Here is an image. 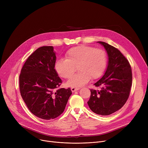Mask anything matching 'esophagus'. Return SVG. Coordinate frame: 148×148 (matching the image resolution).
<instances>
[{"label":"esophagus","mask_w":148,"mask_h":148,"mask_svg":"<svg viewBox=\"0 0 148 148\" xmlns=\"http://www.w3.org/2000/svg\"><path fill=\"white\" fill-rule=\"evenodd\" d=\"M71 89V91H72L73 92H75V91H76V90H79V89H80V88H75V87H72Z\"/></svg>","instance_id":"1"}]
</instances>
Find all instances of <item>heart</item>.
I'll return each instance as SVG.
<instances>
[{
  "instance_id": "b5f03b06",
  "label": "heart",
  "mask_w": 148,
  "mask_h": 148,
  "mask_svg": "<svg viewBox=\"0 0 148 148\" xmlns=\"http://www.w3.org/2000/svg\"><path fill=\"white\" fill-rule=\"evenodd\" d=\"M107 61V54L104 50L79 45L68 50L65 53V59L57 60L54 68L62 78L69 79L77 67L78 73L67 82V85L80 86L88 83L90 79L99 78L105 71Z\"/></svg>"
}]
</instances>
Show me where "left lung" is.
I'll use <instances>...</instances> for the list:
<instances>
[{
    "label": "left lung",
    "instance_id": "obj_1",
    "mask_svg": "<svg viewBox=\"0 0 148 148\" xmlns=\"http://www.w3.org/2000/svg\"><path fill=\"white\" fill-rule=\"evenodd\" d=\"M107 51L108 66L101 79L94 84L99 90L90 89L88 104L96 114H111L124 106L130 96L132 85V70L128 60L113 46L98 41Z\"/></svg>",
    "mask_w": 148,
    "mask_h": 148
}]
</instances>
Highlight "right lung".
<instances>
[{
  "instance_id": "right-lung-1",
  "label": "right lung",
  "mask_w": 148,
  "mask_h": 148,
  "mask_svg": "<svg viewBox=\"0 0 148 148\" xmlns=\"http://www.w3.org/2000/svg\"><path fill=\"white\" fill-rule=\"evenodd\" d=\"M55 53L52 46H43L29 56L21 68L19 86L29 110L45 120L64 112L72 94L71 89H58L62 83L54 69Z\"/></svg>"
}]
</instances>
